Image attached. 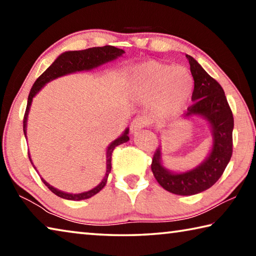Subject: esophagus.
<instances>
[{"instance_id":"1","label":"esophagus","mask_w":256,"mask_h":256,"mask_svg":"<svg viewBox=\"0 0 256 256\" xmlns=\"http://www.w3.org/2000/svg\"><path fill=\"white\" fill-rule=\"evenodd\" d=\"M148 124H149L148 120H146V118H142V116H138V118H136L132 120L131 132L132 133H138L141 128H146Z\"/></svg>"}]
</instances>
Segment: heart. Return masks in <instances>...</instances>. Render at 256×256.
I'll list each match as a JSON object with an SVG mask.
<instances>
[{
	"instance_id": "obj_1",
	"label": "heart",
	"mask_w": 256,
	"mask_h": 256,
	"mask_svg": "<svg viewBox=\"0 0 256 256\" xmlns=\"http://www.w3.org/2000/svg\"><path fill=\"white\" fill-rule=\"evenodd\" d=\"M131 82L134 92L141 98H158L156 112L162 116L180 112L193 90V78L188 68L156 60L134 68Z\"/></svg>"
}]
</instances>
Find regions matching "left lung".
I'll return each instance as SVG.
<instances>
[{"label":"left lung","mask_w":256,"mask_h":256,"mask_svg":"<svg viewBox=\"0 0 256 256\" xmlns=\"http://www.w3.org/2000/svg\"><path fill=\"white\" fill-rule=\"evenodd\" d=\"M186 58L194 79V102L188 108L185 116L201 115L206 118L212 128L214 146L203 164L196 170L180 174H174L162 167L160 160L162 149L158 148L154 154L151 170L154 178L168 192L178 196H194L210 188L226 170L232 154L234 116L219 82L208 74L192 56L186 55Z\"/></svg>","instance_id":"obj_1"}]
</instances>
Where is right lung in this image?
Returning a JSON list of instances; mask_svg holds the SVG:
<instances>
[{"label": "right lung", "instance_id": "right-lung-1", "mask_svg": "<svg viewBox=\"0 0 256 256\" xmlns=\"http://www.w3.org/2000/svg\"><path fill=\"white\" fill-rule=\"evenodd\" d=\"M124 53L123 50H120L118 47L114 46H102V47H92V48L84 50H72V52H66V53L60 54L58 58L54 60V63L47 68V70L42 73V74L38 78V79L34 81L32 90H30L29 96H28V102L27 107H26L24 116V133L26 136V123H27V116L29 112L30 105H32V98L34 94H36L44 86L47 82L50 80H54L56 78L62 76L64 74H68V73L76 72V71H82V70H90V68H96L100 66L102 63H106L108 60H112L116 58H118ZM128 128L125 130V132L122 136L116 138L114 142H112L107 149V170L105 178L96 188L88 190V192L79 193V194H70V193H64L62 190H58L54 188L53 186H50L47 182L42 178V183H44L47 188H50L56 196L63 198H66V200H73V201H80L84 200V198H89L94 196V194H97L99 190H102L104 186L106 185L108 174L112 170V151L116 148V146L124 144V142L128 141ZM30 159V157H29ZM32 162V159H30Z\"/></svg>", "mask_w": 256, "mask_h": 256}]
</instances>
